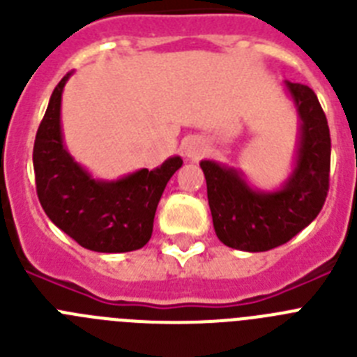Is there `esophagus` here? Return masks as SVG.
<instances>
[{
  "label": "esophagus",
  "instance_id": "obj_1",
  "mask_svg": "<svg viewBox=\"0 0 357 357\" xmlns=\"http://www.w3.org/2000/svg\"><path fill=\"white\" fill-rule=\"evenodd\" d=\"M182 150H184V155L189 160H197L206 153V144H204V141L198 139V137H189V139H185Z\"/></svg>",
  "mask_w": 357,
  "mask_h": 357
}]
</instances>
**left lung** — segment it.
<instances>
[{"mask_svg":"<svg viewBox=\"0 0 357 357\" xmlns=\"http://www.w3.org/2000/svg\"><path fill=\"white\" fill-rule=\"evenodd\" d=\"M298 116L295 159L286 181L275 189H257L239 168L200 160L206 175L218 239L243 252H266L284 245L313 222L329 191L331 135L313 89L284 82Z\"/></svg>","mask_w":357,"mask_h":357,"instance_id":"8db88e82","label":"left lung"}]
</instances>
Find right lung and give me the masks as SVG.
I'll use <instances>...</instances> for the list:
<instances>
[{
    "instance_id": "obj_1",
    "label": "right lung",
    "mask_w": 357,
    "mask_h": 357,
    "mask_svg": "<svg viewBox=\"0 0 357 357\" xmlns=\"http://www.w3.org/2000/svg\"><path fill=\"white\" fill-rule=\"evenodd\" d=\"M68 73L53 91L33 144L37 197L44 213L69 238L103 254L139 250L150 241L162 191L182 166L173 155L159 168H141L116 181L94 178L64 143L61 107Z\"/></svg>"
}]
</instances>
